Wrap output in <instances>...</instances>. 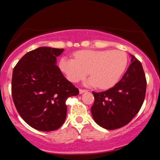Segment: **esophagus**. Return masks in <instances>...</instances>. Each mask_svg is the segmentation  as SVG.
Wrapping results in <instances>:
<instances>
[{"instance_id": "34e87169", "label": "esophagus", "mask_w": 160, "mask_h": 160, "mask_svg": "<svg viewBox=\"0 0 160 160\" xmlns=\"http://www.w3.org/2000/svg\"><path fill=\"white\" fill-rule=\"evenodd\" d=\"M87 92L86 89H82V88H80L79 89L80 94H82V93H84V92Z\"/></svg>"}]
</instances>
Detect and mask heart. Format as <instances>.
<instances>
[{"label":"heart","mask_w":160,"mask_h":160,"mask_svg":"<svg viewBox=\"0 0 160 160\" xmlns=\"http://www.w3.org/2000/svg\"><path fill=\"white\" fill-rule=\"evenodd\" d=\"M75 59L63 57L60 68L72 82H78L89 75L85 82L90 86L107 89L114 86L128 65V56L121 50H84L75 53Z\"/></svg>","instance_id":"obj_1"}]
</instances>
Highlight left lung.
I'll use <instances>...</instances> for the list:
<instances>
[{"label":"left lung","mask_w":160,"mask_h":160,"mask_svg":"<svg viewBox=\"0 0 160 160\" xmlns=\"http://www.w3.org/2000/svg\"><path fill=\"white\" fill-rule=\"evenodd\" d=\"M132 63L121 80L111 88L101 92H92L91 107L96 124L114 130L128 124L138 113L146 92V78L140 61L131 54Z\"/></svg>","instance_id":"8db88e82"}]
</instances>
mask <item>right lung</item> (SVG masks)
<instances>
[{"label":"right lung","instance_id":"obj_1","mask_svg":"<svg viewBox=\"0 0 160 160\" xmlns=\"http://www.w3.org/2000/svg\"><path fill=\"white\" fill-rule=\"evenodd\" d=\"M64 49L42 47L28 52L14 68L12 94L21 118L36 130L59 128L67 116L66 100L79 93L66 79L57 58Z\"/></svg>","mask_w":160,"mask_h":160}]
</instances>
